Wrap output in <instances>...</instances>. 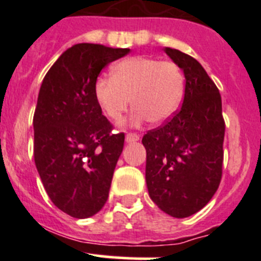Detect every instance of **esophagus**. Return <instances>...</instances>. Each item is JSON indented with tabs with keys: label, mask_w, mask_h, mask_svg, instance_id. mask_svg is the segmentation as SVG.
I'll return each mask as SVG.
<instances>
[{
	"label": "esophagus",
	"mask_w": 261,
	"mask_h": 261,
	"mask_svg": "<svg viewBox=\"0 0 261 261\" xmlns=\"http://www.w3.org/2000/svg\"><path fill=\"white\" fill-rule=\"evenodd\" d=\"M125 140H126V143H135V141L140 140V136H139L138 134L130 133V134H127V135H126Z\"/></svg>",
	"instance_id": "esophagus-1"
}]
</instances>
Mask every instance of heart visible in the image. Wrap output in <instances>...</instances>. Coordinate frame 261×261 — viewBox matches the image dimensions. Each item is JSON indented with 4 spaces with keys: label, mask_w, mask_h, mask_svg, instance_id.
Masks as SVG:
<instances>
[{
    "label": "heart",
    "mask_w": 261,
    "mask_h": 261,
    "mask_svg": "<svg viewBox=\"0 0 261 261\" xmlns=\"http://www.w3.org/2000/svg\"><path fill=\"white\" fill-rule=\"evenodd\" d=\"M97 105L110 120L120 121L133 98V121L167 122L179 109L184 94V75L173 62L156 58L131 57L116 63L111 78L94 82Z\"/></svg>",
    "instance_id": "b5f03b06"
}]
</instances>
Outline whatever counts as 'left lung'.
<instances>
[{
    "mask_svg": "<svg viewBox=\"0 0 261 261\" xmlns=\"http://www.w3.org/2000/svg\"><path fill=\"white\" fill-rule=\"evenodd\" d=\"M164 51L183 70V105L170 120L144 135L150 198L172 217L203 208L222 177L225 121L218 88L191 55Z\"/></svg>",
    "mask_w": 261,
    "mask_h": 261,
    "instance_id": "1",
    "label": "left lung"
}]
</instances>
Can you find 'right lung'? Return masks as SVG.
Segmentation results:
<instances>
[{"label": "right lung", "instance_id": "1", "mask_svg": "<svg viewBox=\"0 0 261 261\" xmlns=\"http://www.w3.org/2000/svg\"><path fill=\"white\" fill-rule=\"evenodd\" d=\"M130 49L82 43L44 77L34 114V159L53 203L74 218L101 211L125 135L111 134L93 94L101 70Z\"/></svg>", "mask_w": 261, "mask_h": 261}]
</instances>
